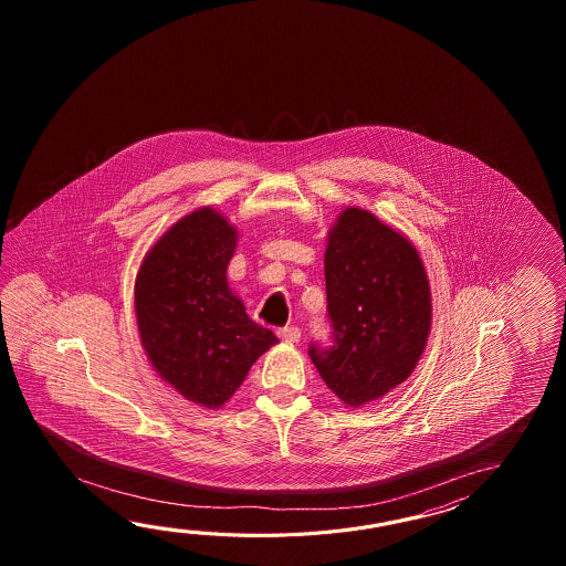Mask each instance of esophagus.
Returning <instances> with one entry per match:
<instances>
[{
	"mask_svg": "<svg viewBox=\"0 0 566 566\" xmlns=\"http://www.w3.org/2000/svg\"><path fill=\"white\" fill-rule=\"evenodd\" d=\"M277 336L287 342V344H297L301 339V329L297 325H287V327H281L277 332Z\"/></svg>",
	"mask_w": 566,
	"mask_h": 566,
	"instance_id": "1",
	"label": "esophagus"
}]
</instances>
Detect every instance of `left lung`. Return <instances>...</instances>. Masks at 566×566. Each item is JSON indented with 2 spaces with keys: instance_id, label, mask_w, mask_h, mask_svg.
<instances>
[{
  "instance_id": "obj_1",
  "label": "left lung",
  "mask_w": 566,
  "mask_h": 566,
  "mask_svg": "<svg viewBox=\"0 0 566 566\" xmlns=\"http://www.w3.org/2000/svg\"><path fill=\"white\" fill-rule=\"evenodd\" d=\"M334 346H310L327 388L349 409L386 397L421 360L431 287L415 244L373 212L346 208L325 247Z\"/></svg>"
}]
</instances>
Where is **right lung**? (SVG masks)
<instances>
[{"label": "right lung", "mask_w": 566, "mask_h": 566, "mask_svg": "<svg viewBox=\"0 0 566 566\" xmlns=\"http://www.w3.org/2000/svg\"><path fill=\"white\" fill-rule=\"evenodd\" d=\"M239 234L212 206L180 218L147 251L135 315L147 358L181 397L218 409L279 339L254 324L227 279Z\"/></svg>", "instance_id": "obj_1"}]
</instances>
